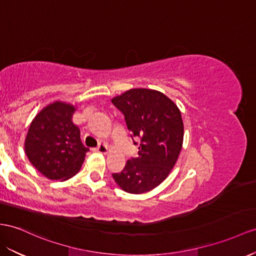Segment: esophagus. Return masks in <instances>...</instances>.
<instances>
[{
	"label": "esophagus",
	"instance_id": "obj_1",
	"mask_svg": "<svg viewBox=\"0 0 256 256\" xmlns=\"http://www.w3.org/2000/svg\"><path fill=\"white\" fill-rule=\"evenodd\" d=\"M95 152H100V154H107L108 152V147L104 145V144H100V145H98V147H96L95 149Z\"/></svg>",
	"mask_w": 256,
	"mask_h": 256
}]
</instances>
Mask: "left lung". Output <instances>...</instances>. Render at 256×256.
I'll return each instance as SVG.
<instances>
[{
  "label": "left lung",
  "instance_id": "left-lung-1",
  "mask_svg": "<svg viewBox=\"0 0 256 256\" xmlns=\"http://www.w3.org/2000/svg\"><path fill=\"white\" fill-rule=\"evenodd\" d=\"M111 102L124 114L132 138H140L138 156L112 178L128 194L148 192L168 178L178 159L184 140L180 110L161 92L149 88L128 90Z\"/></svg>",
  "mask_w": 256,
  "mask_h": 256
}]
</instances>
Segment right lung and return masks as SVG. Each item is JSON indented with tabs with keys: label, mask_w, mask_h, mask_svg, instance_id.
Masks as SVG:
<instances>
[{
	"label": "right lung",
	"mask_w": 256,
	"mask_h": 256,
	"mask_svg": "<svg viewBox=\"0 0 256 256\" xmlns=\"http://www.w3.org/2000/svg\"><path fill=\"white\" fill-rule=\"evenodd\" d=\"M76 107L56 100L32 120L24 140L30 163L45 178L66 180L81 168L88 148L80 138V128L72 121Z\"/></svg>",
	"instance_id": "obj_1"
}]
</instances>
